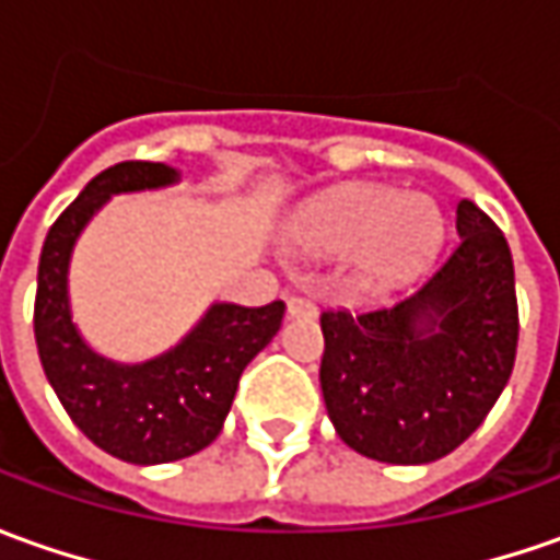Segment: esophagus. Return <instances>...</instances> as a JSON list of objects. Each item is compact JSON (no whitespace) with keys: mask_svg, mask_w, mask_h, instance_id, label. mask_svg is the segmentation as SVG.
Returning <instances> with one entry per match:
<instances>
[{"mask_svg":"<svg viewBox=\"0 0 560 560\" xmlns=\"http://www.w3.org/2000/svg\"><path fill=\"white\" fill-rule=\"evenodd\" d=\"M287 312L290 317H314V302L312 299H305V295H290V302H287Z\"/></svg>","mask_w":560,"mask_h":560,"instance_id":"esophagus-1","label":"esophagus"}]
</instances>
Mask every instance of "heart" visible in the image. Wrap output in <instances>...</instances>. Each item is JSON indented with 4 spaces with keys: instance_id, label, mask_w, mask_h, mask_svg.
I'll return each instance as SVG.
<instances>
[{
    "instance_id": "1",
    "label": "heart",
    "mask_w": 560,
    "mask_h": 560,
    "mask_svg": "<svg viewBox=\"0 0 560 560\" xmlns=\"http://www.w3.org/2000/svg\"><path fill=\"white\" fill-rule=\"evenodd\" d=\"M440 236V214L420 196H398L386 186H352L336 192L299 230V246L317 258H342L361 248L371 273L415 265Z\"/></svg>"
}]
</instances>
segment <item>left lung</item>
<instances>
[{"label": "left lung", "instance_id": "8db88e82", "mask_svg": "<svg viewBox=\"0 0 560 560\" xmlns=\"http://www.w3.org/2000/svg\"><path fill=\"white\" fill-rule=\"evenodd\" d=\"M458 243L418 290L371 312H324L320 389L339 440L389 464L455 452L502 396L517 355L514 261L462 199Z\"/></svg>", "mask_w": 560, "mask_h": 560}]
</instances>
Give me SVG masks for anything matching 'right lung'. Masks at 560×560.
Listing matches in <instances>:
<instances>
[{"label":"right lung","mask_w":560,"mask_h":560,"mask_svg":"<svg viewBox=\"0 0 560 560\" xmlns=\"http://www.w3.org/2000/svg\"><path fill=\"white\" fill-rule=\"evenodd\" d=\"M177 180L159 162L105 167L58 221L39 255L33 336L43 371L86 440L130 464H167L202 452L224 427L240 376L280 330L287 305H211L184 342L142 364H115L77 334L68 308V258L74 240L108 196Z\"/></svg>","instance_id":"obj_1"}]
</instances>
